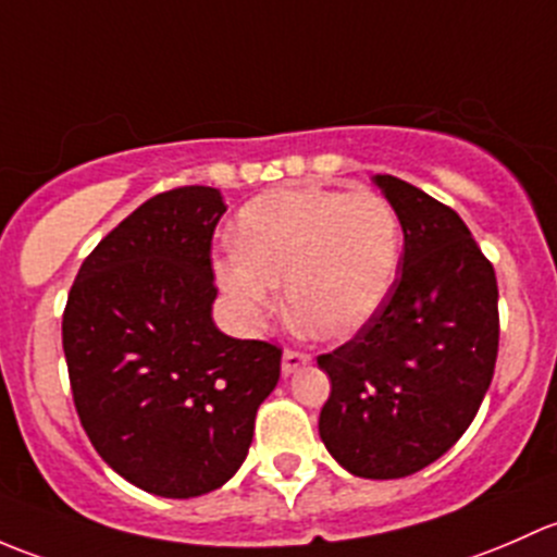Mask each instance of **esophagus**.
<instances>
[{"mask_svg":"<svg viewBox=\"0 0 557 557\" xmlns=\"http://www.w3.org/2000/svg\"><path fill=\"white\" fill-rule=\"evenodd\" d=\"M308 362H311V357H308L306 351H295V348H286L284 359H281V372H284V375H292V372H297L300 367H306Z\"/></svg>","mask_w":557,"mask_h":557,"instance_id":"34e87169","label":"esophagus"}]
</instances>
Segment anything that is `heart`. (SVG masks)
I'll use <instances>...</instances> for the list:
<instances>
[{
	"label": "heart",
	"mask_w": 557,
	"mask_h": 557,
	"mask_svg": "<svg viewBox=\"0 0 557 557\" xmlns=\"http://www.w3.org/2000/svg\"><path fill=\"white\" fill-rule=\"evenodd\" d=\"M403 249L397 211L372 190L284 187L257 195L236 220V249L214 265L236 311L260 321L281 286L292 317L317 337H348L375 317Z\"/></svg>",
	"instance_id": "heart-1"
}]
</instances>
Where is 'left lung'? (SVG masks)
<instances>
[{
  "mask_svg": "<svg viewBox=\"0 0 557 557\" xmlns=\"http://www.w3.org/2000/svg\"><path fill=\"white\" fill-rule=\"evenodd\" d=\"M375 185L405 255L375 317L317 359L332 383L319 434L357 478L397 480L437 461L478 416L498 354V286L450 206L397 176Z\"/></svg>",
  "mask_w": 557,
  "mask_h": 557,
  "instance_id": "obj_1",
  "label": "left lung"
}]
</instances>
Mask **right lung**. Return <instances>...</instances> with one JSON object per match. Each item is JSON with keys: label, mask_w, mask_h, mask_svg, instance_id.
I'll use <instances>...</instances> for the list:
<instances>
[{"label": "right lung", "mask_w": 557, "mask_h": 557, "mask_svg": "<svg viewBox=\"0 0 557 557\" xmlns=\"http://www.w3.org/2000/svg\"><path fill=\"white\" fill-rule=\"evenodd\" d=\"M214 187L158 193L99 240L64 308V357L79 423L136 488L193 498L225 485L249 453L281 348L211 321Z\"/></svg>", "instance_id": "add662e5"}]
</instances>
